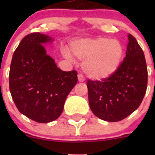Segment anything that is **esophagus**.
<instances>
[{"label":"esophagus","mask_w":155,"mask_h":155,"mask_svg":"<svg viewBox=\"0 0 155 155\" xmlns=\"http://www.w3.org/2000/svg\"><path fill=\"white\" fill-rule=\"evenodd\" d=\"M78 80H79V82H82L85 81V79H84L83 76H82V74H79L78 75Z\"/></svg>","instance_id":"34e87169"}]
</instances>
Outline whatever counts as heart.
<instances>
[{"label": "heart", "mask_w": 155, "mask_h": 155, "mask_svg": "<svg viewBox=\"0 0 155 155\" xmlns=\"http://www.w3.org/2000/svg\"><path fill=\"white\" fill-rule=\"evenodd\" d=\"M72 53L81 61L84 71L90 78L97 80L107 79L119 68L123 57V46L118 40L97 37L80 38L70 43ZM65 57L72 60L68 51Z\"/></svg>", "instance_id": "b5f03b06"}]
</instances>
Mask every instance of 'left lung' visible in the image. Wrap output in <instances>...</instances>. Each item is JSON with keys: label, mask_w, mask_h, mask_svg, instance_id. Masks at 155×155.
<instances>
[{"label": "left lung", "mask_w": 155, "mask_h": 155, "mask_svg": "<svg viewBox=\"0 0 155 155\" xmlns=\"http://www.w3.org/2000/svg\"><path fill=\"white\" fill-rule=\"evenodd\" d=\"M147 83L148 70L144 53L135 37L128 34L126 57L118 70L102 81L87 80L91 109L104 121H121L140 107Z\"/></svg>", "instance_id": "1"}]
</instances>
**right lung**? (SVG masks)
I'll list each match as a JSON object with an SVG mask.
<instances>
[{"mask_svg": "<svg viewBox=\"0 0 155 155\" xmlns=\"http://www.w3.org/2000/svg\"><path fill=\"white\" fill-rule=\"evenodd\" d=\"M51 37L40 33L25 36L15 50L9 84L12 100L21 114L39 123L57 119L67 97L77 83V72L62 71L43 44Z\"/></svg>", "mask_w": 155, "mask_h": 155, "instance_id": "right-lung-1", "label": "right lung"}]
</instances>
